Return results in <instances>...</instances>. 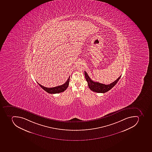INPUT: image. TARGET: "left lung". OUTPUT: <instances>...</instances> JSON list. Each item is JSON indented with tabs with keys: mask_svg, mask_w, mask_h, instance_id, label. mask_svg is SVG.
<instances>
[{
	"mask_svg": "<svg viewBox=\"0 0 152 152\" xmlns=\"http://www.w3.org/2000/svg\"><path fill=\"white\" fill-rule=\"evenodd\" d=\"M84 74H85V79L87 81L88 85L89 88L92 91L98 92V93H105L109 91L116 85L117 83L119 80V79L121 77V76H120L116 80L113 81V83H112L111 84L106 85L98 82H95L91 80L85 71H84Z\"/></svg>",
	"mask_w": 152,
	"mask_h": 152,
	"instance_id": "8db88e82",
	"label": "left lung"
}]
</instances>
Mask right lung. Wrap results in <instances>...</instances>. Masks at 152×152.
Returning <instances> with one entry per match:
<instances>
[{
  "label": "right lung",
  "mask_w": 152,
  "mask_h": 152,
  "mask_svg": "<svg viewBox=\"0 0 152 152\" xmlns=\"http://www.w3.org/2000/svg\"><path fill=\"white\" fill-rule=\"evenodd\" d=\"M69 77H70V76H69V78H68V80H67V81L64 84L60 85V86H58L55 87H45L43 86L42 85L39 84L38 82H37V83L44 91L47 92L48 93L50 94H58V93H60V92H62L63 91H65L67 89L68 86H69Z\"/></svg>",
  "instance_id": "1"
}]
</instances>
